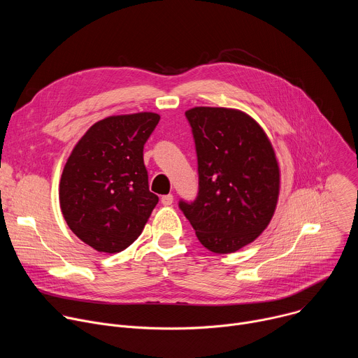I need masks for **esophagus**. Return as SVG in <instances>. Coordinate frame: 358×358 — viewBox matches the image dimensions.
I'll return each mask as SVG.
<instances>
[{
	"label": "esophagus",
	"instance_id": "34e87169",
	"mask_svg": "<svg viewBox=\"0 0 358 358\" xmlns=\"http://www.w3.org/2000/svg\"><path fill=\"white\" fill-rule=\"evenodd\" d=\"M173 201H174V196L171 194H167V195L162 196V203H163L164 207H170L171 203H173Z\"/></svg>",
	"mask_w": 358,
	"mask_h": 358
}]
</instances>
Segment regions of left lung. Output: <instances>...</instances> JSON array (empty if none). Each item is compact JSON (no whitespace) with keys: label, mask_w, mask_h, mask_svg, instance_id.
Returning <instances> with one entry per match:
<instances>
[{"label":"left lung","mask_w":358,"mask_h":358,"mask_svg":"<svg viewBox=\"0 0 358 358\" xmlns=\"http://www.w3.org/2000/svg\"><path fill=\"white\" fill-rule=\"evenodd\" d=\"M195 138L199 191L180 202L198 241L214 253H232L257 239L273 218L280 169L262 126L231 108L185 112Z\"/></svg>","instance_id":"left-lung-1"}]
</instances>
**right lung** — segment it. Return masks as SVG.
Masks as SVG:
<instances>
[{
	"mask_svg": "<svg viewBox=\"0 0 358 358\" xmlns=\"http://www.w3.org/2000/svg\"><path fill=\"white\" fill-rule=\"evenodd\" d=\"M160 115H115L92 124L71 151L59 206L71 231L97 252L117 253L143 232L159 196L150 192L143 147Z\"/></svg>",
	"mask_w": 358,
	"mask_h": 358,
	"instance_id": "1",
	"label": "right lung"
}]
</instances>
